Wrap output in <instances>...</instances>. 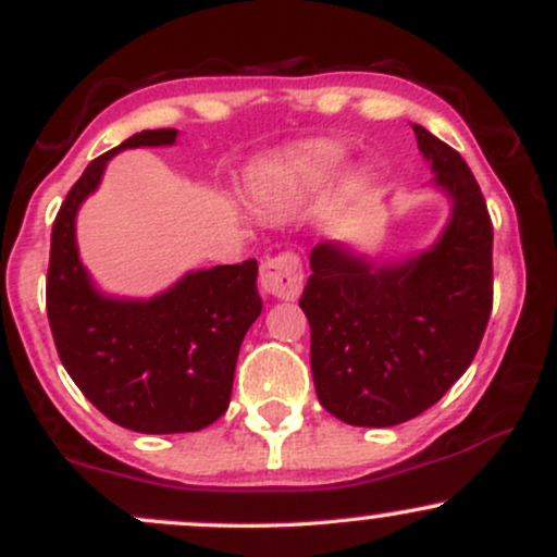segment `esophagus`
<instances>
[{
    "instance_id": "34e87169",
    "label": "esophagus",
    "mask_w": 557,
    "mask_h": 557,
    "mask_svg": "<svg viewBox=\"0 0 557 557\" xmlns=\"http://www.w3.org/2000/svg\"><path fill=\"white\" fill-rule=\"evenodd\" d=\"M259 283L264 287V293H270L274 298H298L300 290H304V270H300L298 253L285 251L267 259L264 264H261Z\"/></svg>"
}]
</instances>
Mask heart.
Listing matches in <instances>:
<instances>
[{
    "label": "heart",
    "instance_id": "1",
    "mask_svg": "<svg viewBox=\"0 0 557 557\" xmlns=\"http://www.w3.org/2000/svg\"><path fill=\"white\" fill-rule=\"evenodd\" d=\"M348 154L332 140H300L257 159L246 172V194L267 214H285L327 188Z\"/></svg>",
    "mask_w": 557,
    "mask_h": 557
}]
</instances>
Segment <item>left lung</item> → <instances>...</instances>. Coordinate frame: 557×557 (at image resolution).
I'll return each mask as SVG.
<instances>
[{"label":"left lung","instance_id":"obj_1","mask_svg":"<svg viewBox=\"0 0 557 557\" xmlns=\"http://www.w3.org/2000/svg\"><path fill=\"white\" fill-rule=\"evenodd\" d=\"M450 214L432 246L369 259L341 240L311 251L300 309L317 398L345 424L395 426L434 406L474 361L492 311V222L456 149L411 125Z\"/></svg>","mask_w":557,"mask_h":557}]
</instances>
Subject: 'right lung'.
Segmentation results:
<instances>
[{"instance_id":"right-lung-1","label":"right lung","mask_w":557,"mask_h":557,"mask_svg":"<svg viewBox=\"0 0 557 557\" xmlns=\"http://www.w3.org/2000/svg\"><path fill=\"white\" fill-rule=\"evenodd\" d=\"M177 140L175 127L140 131L94 159L52 227L47 314L62 367L114 424L144 434L198 432L230 406L235 361L261 314L257 259L190 270L151 298L110 296L81 261L75 222L125 149Z\"/></svg>"}]
</instances>
